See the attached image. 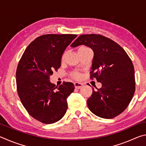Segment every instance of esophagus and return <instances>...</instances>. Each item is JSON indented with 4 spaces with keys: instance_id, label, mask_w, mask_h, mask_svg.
I'll return each mask as SVG.
<instances>
[{
    "instance_id": "1",
    "label": "esophagus",
    "mask_w": 146,
    "mask_h": 146,
    "mask_svg": "<svg viewBox=\"0 0 146 146\" xmlns=\"http://www.w3.org/2000/svg\"><path fill=\"white\" fill-rule=\"evenodd\" d=\"M74 85H75V88L80 89L83 86V84L80 83V82H75V83H74Z\"/></svg>"
}]
</instances>
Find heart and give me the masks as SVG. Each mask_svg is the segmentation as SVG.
Wrapping results in <instances>:
<instances>
[{
	"mask_svg": "<svg viewBox=\"0 0 146 146\" xmlns=\"http://www.w3.org/2000/svg\"><path fill=\"white\" fill-rule=\"evenodd\" d=\"M84 48H86V47H84V46H82V47H81V48H80V49H79V50H80V49H84ZM66 55V53H64L63 54L62 56V60H64V58H65ZM72 76H73V77L75 78H78L79 77H80V75H79L78 73H73V75H72Z\"/></svg>",
	"mask_w": 146,
	"mask_h": 146,
	"instance_id": "obj_1",
	"label": "heart"
}]
</instances>
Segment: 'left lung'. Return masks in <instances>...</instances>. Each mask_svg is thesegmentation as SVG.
<instances>
[{"label": "left lung", "mask_w": 146, "mask_h": 146, "mask_svg": "<svg viewBox=\"0 0 146 146\" xmlns=\"http://www.w3.org/2000/svg\"><path fill=\"white\" fill-rule=\"evenodd\" d=\"M82 44L94 52L90 78L102 83L101 88L93 89L88 108L101 118L117 117L127 108L135 91L132 61L119 44L101 35H82L71 46Z\"/></svg>", "instance_id": "obj_1"}]
</instances>
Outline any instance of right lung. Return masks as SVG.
Returning <instances> with one entry per match:
<instances>
[{
  "mask_svg": "<svg viewBox=\"0 0 146 146\" xmlns=\"http://www.w3.org/2000/svg\"><path fill=\"white\" fill-rule=\"evenodd\" d=\"M77 35L47 34L29 44L16 71L17 90L22 104L35 119L53 123L60 120L68 108L67 98L73 92L72 82L55 86L49 76L60 67L64 50Z\"/></svg>",
  "mask_w": 146,
  "mask_h": 146,
  "instance_id": "add662e5",
  "label": "right lung"
}]
</instances>
